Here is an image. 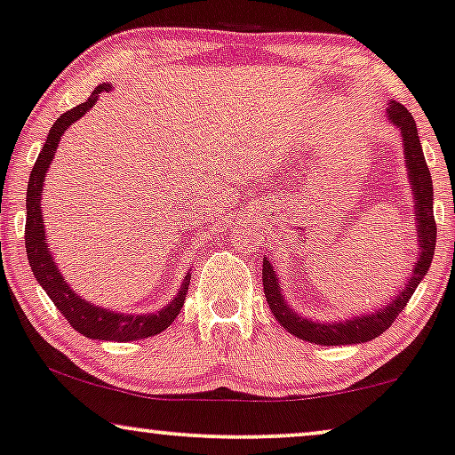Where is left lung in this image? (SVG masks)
<instances>
[{
  "label": "left lung",
  "instance_id": "left-lung-1",
  "mask_svg": "<svg viewBox=\"0 0 455 455\" xmlns=\"http://www.w3.org/2000/svg\"><path fill=\"white\" fill-rule=\"evenodd\" d=\"M388 122L401 130V140H403V155L407 165V178H410L411 193H413V216H416V241H418V258L411 264V275L405 281L399 294L390 298V302L382 304L380 308L371 313L355 315L348 319H338L333 323L327 321H315L302 317L296 313L294 307L285 300L283 290L279 285L277 270L270 264L268 258L262 262V285L264 296L270 307V313L275 319L285 327L291 336L307 340L310 344H321V347H340V344H361L378 338L393 325V321L399 317L401 310L410 302V298L424 275L428 273L430 262L435 256L436 245V224L433 214V180H430V170L422 153V142H419L416 122L411 113L396 100L388 102L387 108Z\"/></svg>",
  "mask_w": 455,
  "mask_h": 455
}]
</instances>
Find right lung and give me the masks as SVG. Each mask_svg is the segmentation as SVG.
Segmentation results:
<instances>
[{
  "instance_id": "right-lung-1",
  "label": "right lung",
  "mask_w": 455,
  "mask_h": 455,
  "mask_svg": "<svg viewBox=\"0 0 455 455\" xmlns=\"http://www.w3.org/2000/svg\"><path fill=\"white\" fill-rule=\"evenodd\" d=\"M108 90H111V84H100L99 88L92 92L88 100L73 107L71 111L62 113L48 132V140H45L42 153H39L36 165H33L31 176H28L25 247L28 264H31V270L33 275H36L37 283L44 287L45 294L52 298L54 307L65 315V319L71 323L75 331L84 333L85 338H92V340L130 342L142 340V338H151L155 333L168 330L172 321L178 317V313H180L182 304H185L188 283H191V273L185 275L178 294L172 298L164 308L155 310V313H117V310L92 304L85 300V298L79 296L60 275L59 264L52 258L50 245L48 241H45V227L42 216V193L45 174H48L52 159H54L56 148H59L60 136L94 107L100 92Z\"/></svg>"
}]
</instances>
